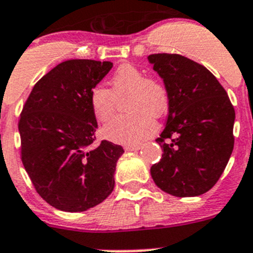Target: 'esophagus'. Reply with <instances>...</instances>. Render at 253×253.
I'll list each match as a JSON object with an SVG mask.
<instances>
[{"mask_svg":"<svg viewBox=\"0 0 253 253\" xmlns=\"http://www.w3.org/2000/svg\"><path fill=\"white\" fill-rule=\"evenodd\" d=\"M139 149H141V144L125 145V150H126V152H133V150H139Z\"/></svg>","mask_w":253,"mask_h":253,"instance_id":"34e87169","label":"esophagus"}]
</instances>
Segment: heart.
<instances>
[{"instance_id":"obj_1","label":"heart","mask_w":253,"mask_h":253,"mask_svg":"<svg viewBox=\"0 0 253 253\" xmlns=\"http://www.w3.org/2000/svg\"><path fill=\"white\" fill-rule=\"evenodd\" d=\"M126 110L131 114L115 117L103 129L109 141L137 144L157 128L154 117L169 108V91L162 81L147 77L141 68L122 65L111 77V89L96 85L90 91V106L98 121L106 122L116 110L117 99L126 98Z\"/></svg>"}]
</instances>
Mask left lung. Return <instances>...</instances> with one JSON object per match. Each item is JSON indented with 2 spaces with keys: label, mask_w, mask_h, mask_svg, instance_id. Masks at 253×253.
Segmentation results:
<instances>
[{
  "label": "left lung",
  "mask_w": 253,
  "mask_h": 253,
  "mask_svg": "<svg viewBox=\"0 0 253 253\" xmlns=\"http://www.w3.org/2000/svg\"><path fill=\"white\" fill-rule=\"evenodd\" d=\"M148 60L169 91L167 125L155 139L163 155L150 174L160 190L175 197L203 195L233 153V104L205 66L177 53H153Z\"/></svg>",
  "instance_id": "obj_1"
}]
</instances>
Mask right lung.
Instances as JSON below:
<instances>
[{
    "mask_svg": "<svg viewBox=\"0 0 253 253\" xmlns=\"http://www.w3.org/2000/svg\"><path fill=\"white\" fill-rule=\"evenodd\" d=\"M112 68L109 61L68 60L38 81L18 128L20 155L40 197L65 211H84L103 202L115 186L121 145L95 141L90 91Z\"/></svg>",
    "mask_w": 253,
    "mask_h": 253,
    "instance_id": "1",
    "label": "right lung"
}]
</instances>
